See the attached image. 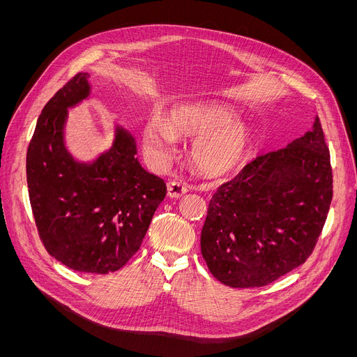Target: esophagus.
<instances>
[{
	"mask_svg": "<svg viewBox=\"0 0 357 357\" xmlns=\"http://www.w3.org/2000/svg\"><path fill=\"white\" fill-rule=\"evenodd\" d=\"M186 192H188V188H186V186L183 185V183H181V182H171L167 185V195H169V198H172V199H179V198H182Z\"/></svg>",
	"mask_w": 357,
	"mask_h": 357,
	"instance_id": "esophagus-1",
	"label": "esophagus"
}]
</instances>
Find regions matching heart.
<instances>
[{"label":"heart","mask_w":357,"mask_h":357,"mask_svg":"<svg viewBox=\"0 0 357 357\" xmlns=\"http://www.w3.org/2000/svg\"><path fill=\"white\" fill-rule=\"evenodd\" d=\"M195 137L190 159L195 171L207 178H222L237 171L253 146L252 131L236 112L213 102L175 105L165 121L150 116L143 128L146 150L160 162L171 158L175 137Z\"/></svg>","instance_id":"heart-1"}]
</instances>
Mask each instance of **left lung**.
<instances>
[{
    "instance_id": "8db88e82",
    "label": "left lung",
    "mask_w": 357,
    "mask_h": 357,
    "mask_svg": "<svg viewBox=\"0 0 357 357\" xmlns=\"http://www.w3.org/2000/svg\"><path fill=\"white\" fill-rule=\"evenodd\" d=\"M321 123L256 158L213 195L201 231L210 272L231 288L265 287L303 265L321 234L333 174Z\"/></svg>"
}]
</instances>
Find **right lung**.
<instances>
[{
  "label": "right lung",
  "mask_w": 357,
  "mask_h": 357,
  "mask_svg": "<svg viewBox=\"0 0 357 357\" xmlns=\"http://www.w3.org/2000/svg\"><path fill=\"white\" fill-rule=\"evenodd\" d=\"M88 78L75 75L45 105L27 149V186L49 255L77 272L105 275L140 249L166 183L142 167L136 139L121 126L97 159L81 162L69 153V108L91 96Z\"/></svg>",
  "instance_id": "obj_1"
}]
</instances>
